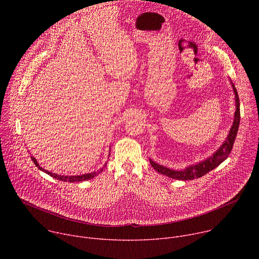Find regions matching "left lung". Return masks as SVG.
I'll use <instances>...</instances> for the list:
<instances>
[{
  "label": "left lung",
  "instance_id": "1",
  "mask_svg": "<svg viewBox=\"0 0 259 259\" xmlns=\"http://www.w3.org/2000/svg\"><path fill=\"white\" fill-rule=\"evenodd\" d=\"M233 89H234L235 96H236V107H237L236 113H235V120H234L232 129L230 130L227 140L225 141V143L223 145L220 146V149L216 153H214L213 156L208 158L207 160H205L197 165L188 167L187 169H184L182 171H176V170L166 168V167L159 165V164L153 162L152 160H150L151 165L153 166V168L156 171H158L159 173H161L163 175L171 177L173 179L191 180V179L202 177L203 175H205L206 173H208L209 171L213 170L218 165H220L230 156V154L233 150L234 142H235V139H236V136H237V133L239 130V125H240V100H239V95H238L237 89L234 84H233Z\"/></svg>",
  "mask_w": 259,
  "mask_h": 259
}]
</instances>
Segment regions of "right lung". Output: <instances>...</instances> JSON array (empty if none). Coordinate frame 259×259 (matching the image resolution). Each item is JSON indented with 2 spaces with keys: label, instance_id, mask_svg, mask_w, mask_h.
Masks as SVG:
<instances>
[{
  "label": "right lung",
  "instance_id": "right-lung-1",
  "mask_svg": "<svg viewBox=\"0 0 259 259\" xmlns=\"http://www.w3.org/2000/svg\"><path fill=\"white\" fill-rule=\"evenodd\" d=\"M31 160H32V162L34 163V165H35L36 167H38L40 170H42V171L46 172V173H47V174H49L50 176H52V177H54V178H56V179H58V180H61V181H68V182H79V181H84V180H88V179H91V178H93L94 176H96V175H97V173H99V172H92V173H88V174H83V175H75V176H64V175H57V174H55V173L49 172V171L45 170L44 168H42V167L39 165V163L36 162V160H35L33 157H31ZM101 171H102V169H101Z\"/></svg>",
  "mask_w": 259,
  "mask_h": 259
}]
</instances>
